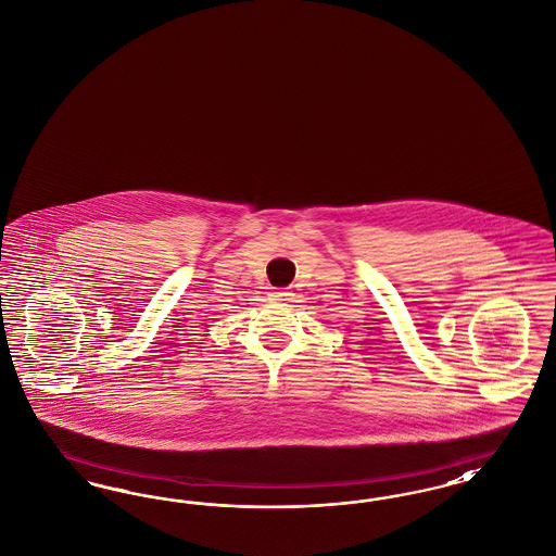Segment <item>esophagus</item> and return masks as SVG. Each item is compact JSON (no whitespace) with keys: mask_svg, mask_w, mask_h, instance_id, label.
I'll return each mask as SVG.
<instances>
[{"mask_svg":"<svg viewBox=\"0 0 556 556\" xmlns=\"http://www.w3.org/2000/svg\"><path fill=\"white\" fill-rule=\"evenodd\" d=\"M289 293L288 289H275V291H270V298L273 300H289Z\"/></svg>","mask_w":556,"mask_h":556,"instance_id":"34e87169","label":"esophagus"}]
</instances>
